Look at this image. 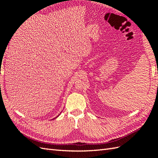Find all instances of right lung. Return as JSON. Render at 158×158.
I'll return each instance as SVG.
<instances>
[{
	"label": "right lung",
	"mask_w": 158,
	"mask_h": 158,
	"mask_svg": "<svg viewBox=\"0 0 158 158\" xmlns=\"http://www.w3.org/2000/svg\"><path fill=\"white\" fill-rule=\"evenodd\" d=\"M59 116V115H58ZM53 119H55V118H53Z\"/></svg>",
	"instance_id": "1"
}]
</instances>
